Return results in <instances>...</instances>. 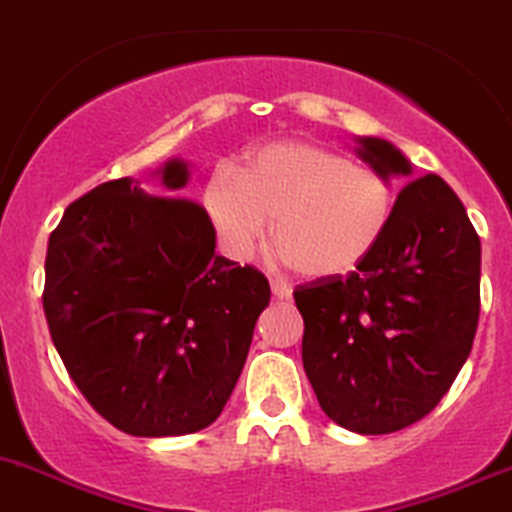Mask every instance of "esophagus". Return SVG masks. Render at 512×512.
Wrapping results in <instances>:
<instances>
[{
    "label": "esophagus",
    "instance_id": "34e87169",
    "mask_svg": "<svg viewBox=\"0 0 512 512\" xmlns=\"http://www.w3.org/2000/svg\"><path fill=\"white\" fill-rule=\"evenodd\" d=\"M270 287H272V295H275L277 300H287V297L292 295L290 282H285V280H272Z\"/></svg>",
    "mask_w": 512,
    "mask_h": 512
}]
</instances>
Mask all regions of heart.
I'll list each match as a JSON object with an SVG mask.
<instances>
[{
    "mask_svg": "<svg viewBox=\"0 0 512 512\" xmlns=\"http://www.w3.org/2000/svg\"><path fill=\"white\" fill-rule=\"evenodd\" d=\"M393 185L380 170L317 142H272L240 175L212 177L205 210L227 255L247 260L275 220L280 255L307 277L350 272L390 225Z\"/></svg>",
    "mask_w": 512,
    "mask_h": 512,
    "instance_id": "1",
    "label": "heart"
}]
</instances>
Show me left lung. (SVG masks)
Listing matches in <instances>:
<instances>
[{"label": "left lung", "mask_w": 512, "mask_h": 512, "mask_svg": "<svg viewBox=\"0 0 512 512\" xmlns=\"http://www.w3.org/2000/svg\"><path fill=\"white\" fill-rule=\"evenodd\" d=\"M357 155L385 177L413 172L377 137H360ZM292 295L305 320L302 365L327 418L352 433H395L443 400L473 350L480 237L443 177H415L355 272Z\"/></svg>", "instance_id": "1"}]
</instances>
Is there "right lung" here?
Listing matches in <instances>:
<instances>
[{
	"label": "right lung",
	"mask_w": 512,
	"mask_h": 512,
	"mask_svg": "<svg viewBox=\"0 0 512 512\" xmlns=\"http://www.w3.org/2000/svg\"><path fill=\"white\" fill-rule=\"evenodd\" d=\"M157 182L119 177L74 200L49 235L42 305L69 377L107 423L167 438L220 418L270 282L215 255L207 210Z\"/></svg>",
	"instance_id": "obj_1"
}]
</instances>
